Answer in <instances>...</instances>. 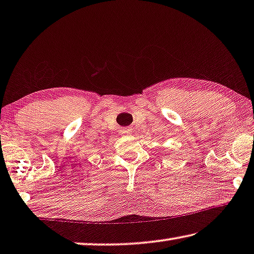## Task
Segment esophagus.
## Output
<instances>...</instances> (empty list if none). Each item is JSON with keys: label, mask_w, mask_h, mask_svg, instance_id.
Segmentation results:
<instances>
[{"label": "esophagus", "mask_w": 254, "mask_h": 254, "mask_svg": "<svg viewBox=\"0 0 254 254\" xmlns=\"http://www.w3.org/2000/svg\"><path fill=\"white\" fill-rule=\"evenodd\" d=\"M122 134L124 136H129L131 135V129H129V128H126V129H123L122 130Z\"/></svg>", "instance_id": "esophagus-1"}]
</instances>
